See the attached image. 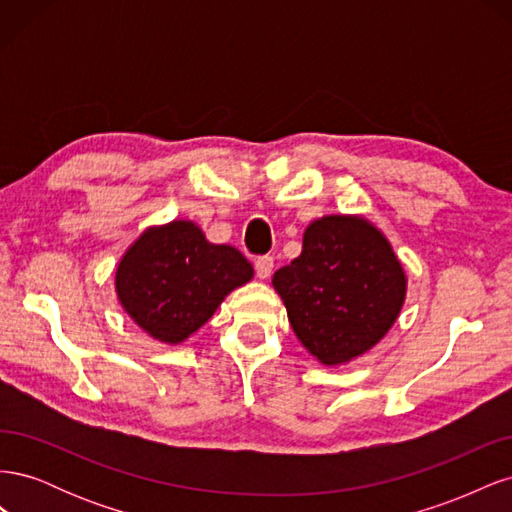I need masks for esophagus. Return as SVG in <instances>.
I'll return each instance as SVG.
<instances>
[{
	"label": "esophagus",
	"instance_id": "1",
	"mask_svg": "<svg viewBox=\"0 0 512 512\" xmlns=\"http://www.w3.org/2000/svg\"><path fill=\"white\" fill-rule=\"evenodd\" d=\"M254 267H256V275L260 277V280H269L275 265H273V258H271V256H260V258L254 262Z\"/></svg>",
	"mask_w": 512,
	"mask_h": 512
}]
</instances>
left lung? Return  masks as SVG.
<instances>
[{"instance_id": "8db88e82", "label": "left lung", "mask_w": 512, "mask_h": 512, "mask_svg": "<svg viewBox=\"0 0 512 512\" xmlns=\"http://www.w3.org/2000/svg\"><path fill=\"white\" fill-rule=\"evenodd\" d=\"M303 348L327 367L346 365L391 331L408 277L384 232L365 215L333 213L303 232L301 254L271 280Z\"/></svg>"}]
</instances>
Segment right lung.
I'll list each match as a JSON object with an SVG mask.
<instances>
[{"label":"right lung","instance_id":"right-lung-1","mask_svg":"<svg viewBox=\"0 0 512 512\" xmlns=\"http://www.w3.org/2000/svg\"><path fill=\"white\" fill-rule=\"evenodd\" d=\"M252 277L237 247L211 243L192 220H173L145 228L128 245L115 267V294L149 337L179 346Z\"/></svg>","mask_w":512,"mask_h":512}]
</instances>
